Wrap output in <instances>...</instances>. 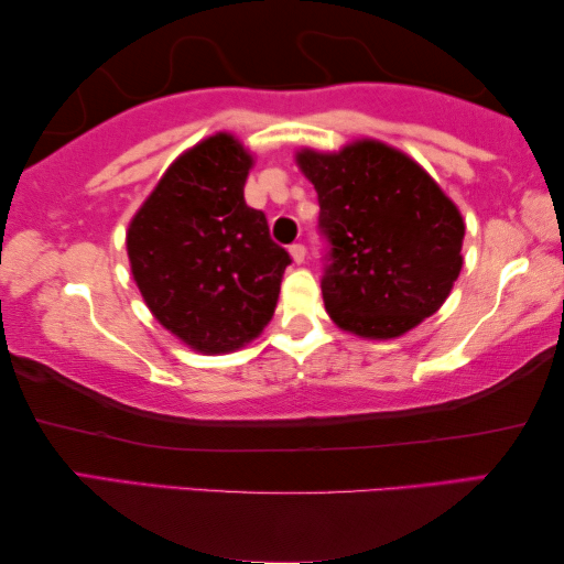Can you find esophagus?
<instances>
[{
	"instance_id": "1",
	"label": "esophagus",
	"mask_w": 564,
	"mask_h": 564,
	"mask_svg": "<svg viewBox=\"0 0 564 564\" xmlns=\"http://www.w3.org/2000/svg\"><path fill=\"white\" fill-rule=\"evenodd\" d=\"M290 254H292L294 262L302 264L304 257H307V247H304V245H292V247H290Z\"/></svg>"
}]
</instances>
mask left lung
<instances>
[{"label": "left lung", "mask_w": 564, "mask_h": 564, "mask_svg": "<svg viewBox=\"0 0 564 564\" xmlns=\"http://www.w3.org/2000/svg\"><path fill=\"white\" fill-rule=\"evenodd\" d=\"M325 237L327 315L369 339L400 337L435 315L463 270L465 221L408 154L362 140L335 154L304 150Z\"/></svg>", "instance_id": "left-lung-1"}]
</instances>
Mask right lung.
Masks as SVG:
<instances>
[{"label": "right lung", "instance_id": "obj_1", "mask_svg": "<svg viewBox=\"0 0 564 564\" xmlns=\"http://www.w3.org/2000/svg\"><path fill=\"white\" fill-rule=\"evenodd\" d=\"M252 156L219 132L184 152L137 212L127 254L147 307L205 355L239 349L272 319L290 252L247 207Z\"/></svg>", "mask_w": 564, "mask_h": 564}]
</instances>
